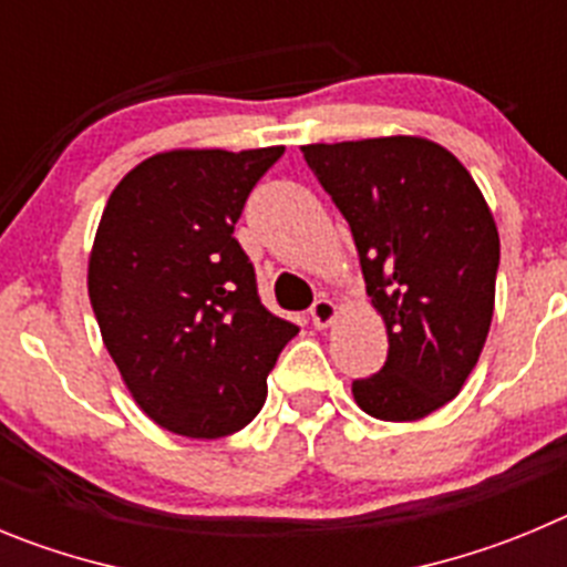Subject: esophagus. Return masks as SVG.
I'll use <instances>...</instances> for the list:
<instances>
[{
    "label": "esophagus",
    "instance_id": "obj_1",
    "mask_svg": "<svg viewBox=\"0 0 567 567\" xmlns=\"http://www.w3.org/2000/svg\"><path fill=\"white\" fill-rule=\"evenodd\" d=\"M336 316H339V308H336L330 299H316V305L310 308V319H313V324L319 330L330 328V324L336 321Z\"/></svg>",
    "mask_w": 567,
    "mask_h": 567
}]
</instances>
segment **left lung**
I'll list each match as a JSON object with an SVG mask.
<instances>
[{"instance_id":"left-lung-1","label":"left lung","mask_w":567,"mask_h":567,"mask_svg":"<svg viewBox=\"0 0 567 567\" xmlns=\"http://www.w3.org/2000/svg\"><path fill=\"white\" fill-rule=\"evenodd\" d=\"M302 155L355 239L386 361L353 381L379 421H417L466 384L494 313L499 234L468 169L421 135L308 144Z\"/></svg>"}]
</instances>
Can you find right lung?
Here are the masks:
<instances>
[{"label": "right lung", "instance_id": "obj_1", "mask_svg": "<svg viewBox=\"0 0 567 567\" xmlns=\"http://www.w3.org/2000/svg\"><path fill=\"white\" fill-rule=\"evenodd\" d=\"M265 150H172L112 188L86 262L101 339L135 404L175 435H231L257 417L296 324L268 313L234 239Z\"/></svg>", "mask_w": 567, "mask_h": 567}]
</instances>
